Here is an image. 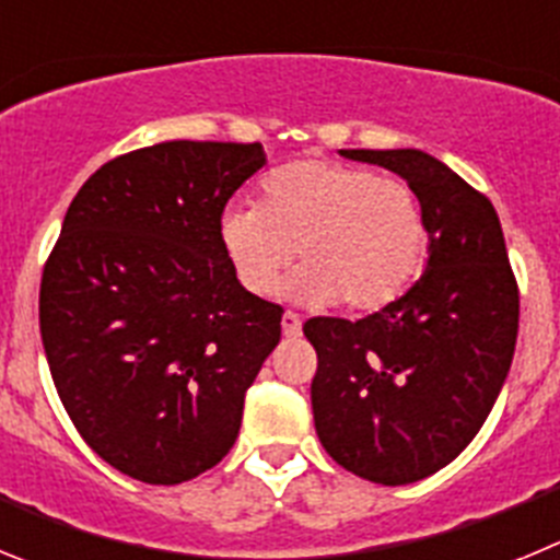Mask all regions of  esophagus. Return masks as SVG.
I'll return each instance as SVG.
<instances>
[{"mask_svg": "<svg viewBox=\"0 0 560 560\" xmlns=\"http://www.w3.org/2000/svg\"><path fill=\"white\" fill-rule=\"evenodd\" d=\"M300 330H303L300 316H296L294 311H285V314H283V334L285 336H300Z\"/></svg>", "mask_w": 560, "mask_h": 560, "instance_id": "obj_1", "label": "esophagus"}]
</instances>
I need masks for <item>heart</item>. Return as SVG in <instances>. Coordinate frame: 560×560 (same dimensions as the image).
Returning <instances> with one entry per match:
<instances>
[{
	"mask_svg": "<svg viewBox=\"0 0 560 560\" xmlns=\"http://www.w3.org/2000/svg\"><path fill=\"white\" fill-rule=\"evenodd\" d=\"M219 244L249 294L269 296L294 260L289 294L350 311L395 303L418 275L427 226L400 179L330 160H296L260 182L257 207H230Z\"/></svg>",
	"mask_w": 560,
	"mask_h": 560,
	"instance_id": "heart-1",
	"label": "heart"
}]
</instances>
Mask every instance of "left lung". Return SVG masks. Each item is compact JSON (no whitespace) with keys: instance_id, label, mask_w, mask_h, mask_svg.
<instances>
[{"instance_id":"obj_1","label":"left lung","mask_w":560,"mask_h":560,"mask_svg":"<svg viewBox=\"0 0 560 560\" xmlns=\"http://www.w3.org/2000/svg\"><path fill=\"white\" fill-rule=\"evenodd\" d=\"M339 153L407 182L429 260L407 294L359 323L303 325L316 350L314 427L355 477L409 485L452 463L491 415L516 350V277L491 201L432 153Z\"/></svg>"}]
</instances>
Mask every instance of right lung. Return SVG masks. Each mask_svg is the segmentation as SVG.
<instances>
[{"instance_id": "right-lung-1", "label": "right lung", "mask_w": 560, "mask_h": 560, "mask_svg": "<svg viewBox=\"0 0 560 560\" xmlns=\"http://www.w3.org/2000/svg\"><path fill=\"white\" fill-rule=\"evenodd\" d=\"M260 142L173 140L106 162L63 215L38 294L58 398L86 446L148 485L219 465L283 308L249 294L219 244Z\"/></svg>"}]
</instances>
